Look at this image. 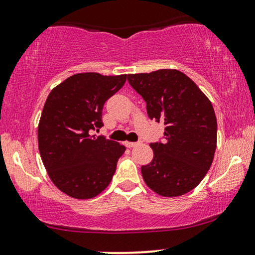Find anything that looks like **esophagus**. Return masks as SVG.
<instances>
[{
	"label": "esophagus",
	"mask_w": 255,
	"mask_h": 255,
	"mask_svg": "<svg viewBox=\"0 0 255 255\" xmlns=\"http://www.w3.org/2000/svg\"><path fill=\"white\" fill-rule=\"evenodd\" d=\"M140 142H125V145L127 147H129V148H131V147H135L136 145H139Z\"/></svg>",
	"instance_id": "esophagus-1"
}]
</instances>
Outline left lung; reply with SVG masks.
Listing matches in <instances>:
<instances>
[{
	"instance_id": "obj_1",
	"label": "left lung",
	"mask_w": 255,
	"mask_h": 255,
	"mask_svg": "<svg viewBox=\"0 0 255 255\" xmlns=\"http://www.w3.org/2000/svg\"><path fill=\"white\" fill-rule=\"evenodd\" d=\"M142 96L151 120L164 122V136L151 146L154 157L141 167L149 189L164 197L182 196L202 182L216 149L217 121L213 104L178 70L128 75Z\"/></svg>"
}]
</instances>
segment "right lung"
I'll use <instances>...</instances> for the list:
<instances>
[{"instance_id":"add662e5","label":"right lung","mask_w":255,"mask_h":255,"mask_svg":"<svg viewBox=\"0 0 255 255\" xmlns=\"http://www.w3.org/2000/svg\"><path fill=\"white\" fill-rule=\"evenodd\" d=\"M127 75L77 73L48 95L38 128L39 152L58 189L78 199L97 196L109 185L126 147L91 136L103 126L107 100L124 87Z\"/></svg>"}]
</instances>
